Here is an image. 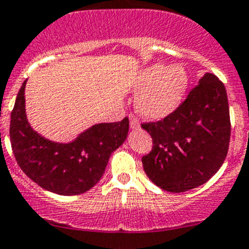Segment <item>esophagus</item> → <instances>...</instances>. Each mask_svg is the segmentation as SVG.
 <instances>
[{"instance_id": "34e87169", "label": "esophagus", "mask_w": 249, "mask_h": 249, "mask_svg": "<svg viewBox=\"0 0 249 249\" xmlns=\"http://www.w3.org/2000/svg\"><path fill=\"white\" fill-rule=\"evenodd\" d=\"M128 117H129V126H131V128L132 129L140 128V121H138V118H137L133 113H129Z\"/></svg>"}]
</instances>
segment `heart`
Masks as SVG:
<instances>
[{
	"mask_svg": "<svg viewBox=\"0 0 249 249\" xmlns=\"http://www.w3.org/2000/svg\"><path fill=\"white\" fill-rule=\"evenodd\" d=\"M188 84V72L181 65L154 64L147 68L137 84L141 90L136 99L138 112L150 120L166 117L182 102Z\"/></svg>",
	"mask_w": 249,
	"mask_h": 249,
	"instance_id": "1",
	"label": "heart"
}]
</instances>
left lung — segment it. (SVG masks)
Segmentation results:
<instances>
[{
  "label": "left lung",
  "instance_id": "1",
  "mask_svg": "<svg viewBox=\"0 0 249 249\" xmlns=\"http://www.w3.org/2000/svg\"><path fill=\"white\" fill-rule=\"evenodd\" d=\"M152 150L143 169L157 186L184 193L202 185L217 173L230 145L231 121L225 85L205 74L174 112L157 122H143Z\"/></svg>",
  "mask_w": 249,
  "mask_h": 249
}]
</instances>
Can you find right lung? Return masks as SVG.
<instances>
[{"label": "right lung", "mask_w": 249, "mask_h": 249, "mask_svg": "<svg viewBox=\"0 0 249 249\" xmlns=\"http://www.w3.org/2000/svg\"><path fill=\"white\" fill-rule=\"evenodd\" d=\"M24 81L11 113L12 152L24 174L40 188L59 195H79L102 178L109 156L128 134L129 121L100 123L68 144L50 142L29 126L24 111Z\"/></svg>", "instance_id": "1"}]
</instances>
